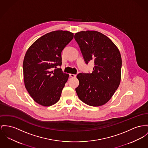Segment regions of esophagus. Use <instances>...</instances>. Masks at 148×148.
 Returning <instances> with one entry per match:
<instances>
[{"label": "esophagus", "instance_id": "34e87169", "mask_svg": "<svg viewBox=\"0 0 148 148\" xmlns=\"http://www.w3.org/2000/svg\"><path fill=\"white\" fill-rule=\"evenodd\" d=\"M69 76H70V77H76V75L72 74V73L69 74Z\"/></svg>", "mask_w": 148, "mask_h": 148}]
</instances>
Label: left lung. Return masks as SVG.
<instances>
[{
  "mask_svg": "<svg viewBox=\"0 0 148 148\" xmlns=\"http://www.w3.org/2000/svg\"><path fill=\"white\" fill-rule=\"evenodd\" d=\"M85 61L93 60L92 73L77 75L76 91L85 104L99 107L107 103L118 89L121 79L122 58L114 42L97 31H82L75 35Z\"/></svg>",
  "mask_w": 148,
  "mask_h": 148,
  "instance_id": "obj_1",
  "label": "left lung"
}]
</instances>
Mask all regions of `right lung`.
Segmentation results:
<instances>
[{
	"instance_id": "right-lung-1",
	"label": "right lung",
	"mask_w": 148,
	"mask_h": 148,
	"mask_svg": "<svg viewBox=\"0 0 148 148\" xmlns=\"http://www.w3.org/2000/svg\"><path fill=\"white\" fill-rule=\"evenodd\" d=\"M73 38V33L68 31H54L36 40L25 54V86L34 100L42 106H51L60 99L69 74L57 67L62 65V51Z\"/></svg>"
}]
</instances>
